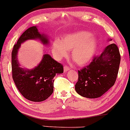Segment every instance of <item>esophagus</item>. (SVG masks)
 I'll return each instance as SVG.
<instances>
[{
  "label": "esophagus",
  "mask_w": 130,
  "mask_h": 130,
  "mask_svg": "<svg viewBox=\"0 0 130 130\" xmlns=\"http://www.w3.org/2000/svg\"><path fill=\"white\" fill-rule=\"evenodd\" d=\"M69 70V67H68V66L64 67V73H66V72H67V71H68Z\"/></svg>",
  "instance_id": "obj_1"
}]
</instances>
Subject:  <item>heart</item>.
Wrapping results in <instances>:
<instances>
[{"instance_id":"heart-1","label":"heart","mask_w":130,"mask_h":130,"mask_svg":"<svg viewBox=\"0 0 130 130\" xmlns=\"http://www.w3.org/2000/svg\"><path fill=\"white\" fill-rule=\"evenodd\" d=\"M98 47L97 39L85 30L64 36L61 40H55L52 45L53 54L58 59L67 57L71 51V58L79 66L89 63L95 55Z\"/></svg>"}]
</instances>
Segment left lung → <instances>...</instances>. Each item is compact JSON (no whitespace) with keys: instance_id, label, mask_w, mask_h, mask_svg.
<instances>
[{"instance_id":"obj_1","label":"left lung","mask_w":130,"mask_h":130,"mask_svg":"<svg viewBox=\"0 0 130 130\" xmlns=\"http://www.w3.org/2000/svg\"><path fill=\"white\" fill-rule=\"evenodd\" d=\"M120 59L117 45L111 44L106 47L89 65L78 71L76 91L87 98H97L105 94L115 85Z\"/></svg>"}]
</instances>
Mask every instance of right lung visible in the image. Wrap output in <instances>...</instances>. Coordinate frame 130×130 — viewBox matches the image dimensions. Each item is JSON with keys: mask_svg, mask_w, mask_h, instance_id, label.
I'll use <instances>...</instances> for the list:
<instances>
[{"mask_svg": "<svg viewBox=\"0 0 130 130\" xmlns=\"http://www.w3.org/2000/svg\"><path fill=\"white\" fill-rule=\"evenodd\" d=\"M27 40H38L48 45V36L39 32L37 26L29 27L21 36L12 51V73L15 85L21 94L29 101L41 102L47 99L54 89L53 79L56 74L63 73V66L49 54L43 55L37 66L31 69L21 67L17 59L21 44Z\"/></svg>", "mask_w": 130, "mask_h": 130, "instance_id": "add662e5", "label": "right lung"}]
</instances>
